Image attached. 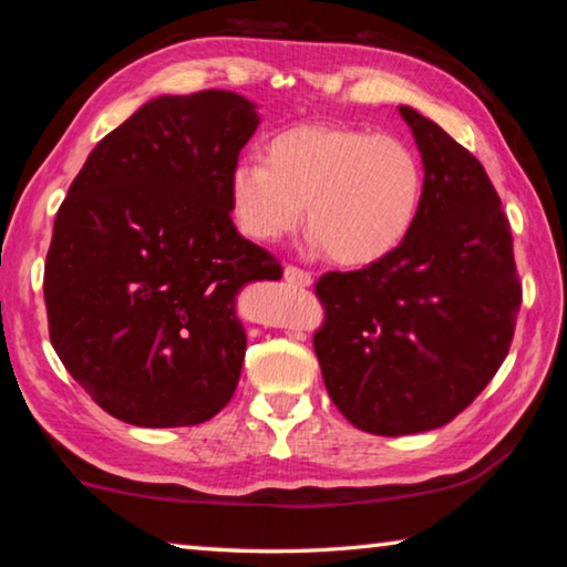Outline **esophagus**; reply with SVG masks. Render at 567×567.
<instances>
[{
	"instance_id": "obj_1",
	"label": "esophagus",
	"mask_w": 567,
	"mask_h": 567,
	"mask_svg": "<svg viewBox=\"0 0 567 567\" xmlns=\"http://www.w3.org/2000/svg\"><path fill=\"white\" fill-rule=\"evenodd\" d=\"M285 280L295 285V287H307L312 282V275L302 270V267H297V265H287L285 267Z\"/></svg>"
}]
</instances>
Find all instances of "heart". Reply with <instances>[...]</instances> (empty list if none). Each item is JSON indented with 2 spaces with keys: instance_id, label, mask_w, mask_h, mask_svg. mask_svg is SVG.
Returning <instances> with one entry per match:
<instances>
[{
  "instance_id": "1",
  "label": "heart",
  "mask_w": 567,
  "mask_h": 567,
  "mask_svg": "<svg viewBox=\"0 0 567 567\" xmlns=\"http://www.w3.org/2000/svg\"><path fill=\"white\" fill-rule=\"evenodd\" d=\"M425 175L395 134L297 124L267 145L265 162H245L229 177L243 233L277 243L302 223L340 265H370L402 245L415 225Z\"/></svg>"
}]
</instances>
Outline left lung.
Masks as SVG:
<instances>
[{
	"label": "left lung",
	"instance_id": "left-lung-1",
	"mask_svg": "<svg viewBox=\"0 0 567 567\" xmlns=\"http://www.w3.org/2000/svg\"><path fill=\"white\" fill-rule=\"evenodd\" d=\"M400 114L425 167L417 219L388 257L315 282L324 320L312 334L334 408L388 437L455 420L501 370L523 302L485 167L433 120Z\"/></svg>",
	"mask_w": 567,
	"mask_h": 567
}]
</instances>
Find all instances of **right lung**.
I'll list each match as a JSON object with an SVG mask.
<instances>
[{"label": "right lung", "mask_w": 567, "mask_h": 567, "mask_svg": "<svg viewBox=\"0 0 567 567\" xmlns=\"http://www.w3.org/2000/svg\"><path fill=\"white\" fill-rule=\"evenodd\" d=\"M252 102L205 90L147 102L90 152L44 262L50 340L112 417L189 427L233 400L247 338L235 295L282 265L233 223L229 177Z\"/></svg>", "instance_id": "right-lung-1"}]
</instances>
